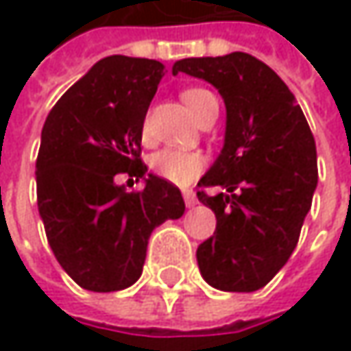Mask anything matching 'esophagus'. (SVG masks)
Masks as SVG:
<instances>
[{
    "label": "esophagus",
    "instance_id": "esophagus-1",
    "mask_svg": "<svg viewBox=\"0 0 351 351\" xmlns=\"http://www.w3.org/2000/svg\"><path fill=\"white\" fill-rule=\"evenodd\" d=\"M182 199H184V205H186V207H195V205H197V195H195V191H191V189H184V191H182Z\"/></svg>",
    "mask_w": 351,
    "mask_h": 351
}]
</instances>
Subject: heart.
Returning <instances> with one entry per match:
<instances>
[{
	"label": "heart",
	"instance_id": "1",
	"mask_svg": "<svg viewBox=\"0 0 351 351\" xmlns=\"http://www.w3.org/2000/svg\"><path fill=\"white\" fill-rule=\"evenodd\" d=\"M180 97H182V104L186 106V109L193 113V117H197L203 104L207 101V97H211V93L205 89H186V91H182ZM146 130H148V121L144 125V134H146ZM150 167H152L154 175H158L173 184L184 186V184H191L203 173L205 158H203V154L193 152V150L165 148L152 156Z\"/></svg>",
	"mask_w": 351,
	"mask_h": 351
}]
</instances>
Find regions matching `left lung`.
<instances>
[{"mask_svg":"<svg viewBox=\"0 0 351 351\" xmlns=\"http://www.w3.org/2000/svg\"><path fill=\"white\" fill-rule=\"evenodd\" d=\"M178 73L211 83L226 104L223 148L199 180L223 193H197L217 217L197 247L201 276L219 291H258L299 242L317 186L315 138L285 81L252 54L182 58Z\"/></svg>","mask_w":351,"mask_h":351,"instance_id":"left-lung-1","label":"left lung"}]
</instances>
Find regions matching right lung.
<instances>
[{
  "label": "right lung",
  "instance_id": "1",
  "mask_svg": "<svg viewBox=\"0 0 351 351\" xmlns=\"http://www.w3.org/2000/svg\"><path fill=\"white\" fill-rule=\"evenodd\" d=\"M165 64L113 54L95 62L48 113L36 160L38 211L48 244L83 289L132 287L144 268L154 228L184 213L173 182L145 175L140 160L146 111ZM121 172L145 178L128 193Z\"/></svg>",
  "mask_w": 351,
  "mask_h": 351
}]
</instances>
